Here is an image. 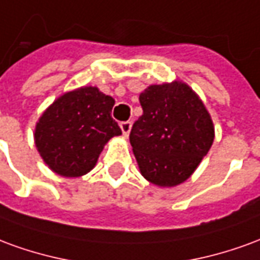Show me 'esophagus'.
<instances>
[{
    "instance_id": "esophagus-1",
    "label": "esophagus",
    "mask_w": 260,
    "mask_h": 260,
    "mask_svg": "<svg viewBox=\"0 0 260 260\" xmlns=\"http://www.w3.org/2000/svg\"><path fill=\"white\" fill-rule=\"evenodd\" d=\"M121 126V131H122V135L128 136L131 132V128H132V122L131 121H124V122H121L119 124Z\"/></svg>"
}]
</instances>
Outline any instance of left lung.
Masks as SVG:
<instances>
[{
    "label": "left lung",
    "instance_id": "1",
    "mask_svg": "<svg viewBox=\"0 0 260 260\" xmlns=\"http://www.w3.org/2000/svg\"><path fill=\"white\" fill-rule=\"evenodd\" d=\"M129 134L142 175L158 186L188 180L212 146L214 128L201 99L182 82L152 85Z\"/></svg>",
    "mask_w": 260,
    "mask_h": 260
}]
</instances>
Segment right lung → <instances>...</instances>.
I'll list each match as a JSON object with an SVG mask.
<instances>
[{
    "mask_svg": "<svg viewBox=\"0 0 260 260\" xmlns=\"http://www.w3.org/2000/svg\"><path fill=\"white\" fill-rule=\"evenodd\" d=\"M114 99L85 86L65 93L36 125L37 150L54 173L80 177L96 164L103 147L121 128L111 117Z\"/></svg>",
    "mask_w": 260,
    "mask_h": 260,
    "instance_id": "add662e5",
    "label": "right lung"
}]
</instances>
